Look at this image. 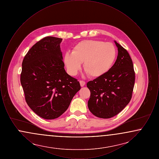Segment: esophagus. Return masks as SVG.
Masks as SVG:
<instances>
[{
    "label": "esophagus",
    "instance_id": "1",
    "mask_svg": "<svg viewBox=\"0 0 159 159\" xmlns=\"http://www.w3.org/2000/svg\"><path fill=\"white\" fill-rule=\"evenodd\" d=\"M80 86H81V87H83L84 85H85V82L84 81H83V80H80Z\"/></svg>",
    "mask_w": 159,
    "mask_h": 159
}]
</instances>
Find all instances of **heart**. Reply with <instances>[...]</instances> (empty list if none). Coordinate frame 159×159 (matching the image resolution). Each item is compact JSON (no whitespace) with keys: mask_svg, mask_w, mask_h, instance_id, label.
Masks as SVG:
<instances>
[{"mask_svg":"<svg viewBox=\"0 0 159 159\" xmlns=\"http://www.w3.org/2000/svg\"><path fill=\"white\" fill-rule=\"evenodd\" d=\"M116 57V49L110 42L86 40L77 43L72 52H67L64 62L68 74L77 75L83 62L84 70L92 77L103 76L111 68Z\"/></svg>","mask_w":159,"mask_h":159,"instance_id":"1","label":"heart"}]
</instances>
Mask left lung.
I'll use <instances>...</instances> for the list:
<instances>
[{"instance_id":"8db88e82","label":"left lung","mask_w":159,"mask_h":159,"mask_svg":"<svg viewBox=\"0 0 159 159\" xmlns=\"http://www.w3.org/2000/svg\"><path fill=\"white\" fill-rule=\"evenodd\" d=\"M118 55L103 76L87 83L91 92L88 106L94 116L109 119L119 113L130 102L135 83L133 62L128 51L114 41Z\"/></svg>"}]
</instances>
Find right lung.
I'll return each instance as SVG.
<instances>
[{"mask_svg":"<svg viewBox=\"0 0 159 159\" xmlns=\"http://www.w3.org/2000/svg\"><path fill=\"white\" fill-rule=\"evenodd\" d=\"M62 40L51 36L42 39L31 48L22 63L20 80L26 102L47 120L64 113L81 88L79 82L64 68Z\"/></svg>","mask_w":159,"mask_h":159,"instance_id":"1","label":"right lung"}]
</instances>
